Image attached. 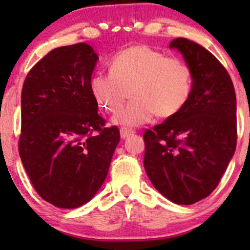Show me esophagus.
Wrapping results in <instances>:
<instances>
[{
	"mask_svg": "<svg viewBox=\"0 0 250 250\" xmlns=\"http://www.w3.org/2000/svg\"><path fill=\"white\" fill-rule=\"evenodd\" d=\"M120 133H121V138H122V139H125V138H128V137H129V135L134 134L135 132H134V130L129 129V128L122 127L120 129Z\"/></svg>",
	"mask_w": 250,
	"mask_h": 250,
	"instance_id": "obj_1",
	"label": "esophagus"
}]
</instances>
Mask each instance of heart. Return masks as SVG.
Masks as SVG:
<instances>
[{"label": "heart", "instance_id": "obj_1", "mask_svg": "<svg viewBox=\"0 0 250 250\" xmlns=\"http://www.w3.org/2000/svg\"><path fill=\"white\" fill-rule=\"evenodd\" d=\"M193 72L185 60L168 57L147 44H137L116 53L109 62V74H95L89 90L98 106L115 113L130 90L133 100L116 113V125L135 127L153 116L169 118L190 100Z\"/></svg>", "mask_w": 250, "mask_h": 250}]
</instances>
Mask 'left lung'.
<instances>
[{
	"label": "left lung",
	"instance_id": "8db88e82",
	"mask_svg": "<svg viewBox=\"0 0 250 250\" xmlns=\"http://www.w3.org/2000/svg\"><path fill=\"white\" fill-rule=\"evenodd\" d=\"M169 47L192 69V95L180 112L145 130L144 167L166 198L193 204L215 190L236 150V93L223 64L201 44L178 37Z\"/></svg>",
	"mask_w": 250,
	"mask_h": 250
}]
</instances>
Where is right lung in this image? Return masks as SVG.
Returning <instances> with one entry per match:
<instances>
[{
  "instance_id": "add662e5",
  "label": "right lung",
  "mask_w": 250,
  "mask_h": 250,
  "mask_svg": "<svg viewBox=\"0 0 250 250\" xmlns=\"http://www.w3.org/2000/svg\"><path fill=\"white\" fill-rule=\"evenodd\" d=\"M97 60L87 43L55 48L22 85L20 158L36 192L58 208L92 200L120 143V130L105 125L89 90Z\"/></svg>"
}]
</instances>
